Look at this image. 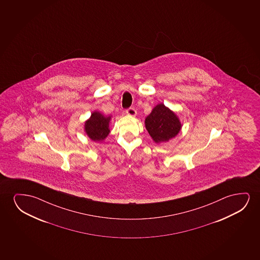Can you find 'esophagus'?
<instances>
[{
    "mask_svg": "<svg viewBox=\"0 0 260 260\" xmlns=\"http://www.w3.org/2000/svg\"><path fill=\"white\" fill-rule=\"evenodd\" d=\"M126 114H128V115H131V116H135L136 114H137V112H136L135 108L129 107L128 109H126Z\"/></svg>",
    "mask_w": 260,
    "mask_h": 260,
    "instance_id": "esophagus-1",
    "label": "esophagus"
}]
</instances>
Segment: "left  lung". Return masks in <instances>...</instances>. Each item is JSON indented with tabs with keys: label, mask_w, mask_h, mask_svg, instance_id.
Wrapping results in <instances>:
<instances>
[{
	"label": "left lung",
	"mask_w": 260,
	"mask_h": 260,
	"mask_svg": "<svg viewBox=\"0 0 260 260\" xmlns=\"http://www.w3.org/2000/svg\"><path fill=\"white\" fill-rule=\"evenodd\" d=\"M146 128L154 142H166L178 135L181 123L172 111L159 104L146 118Z\"/></svg>",
	"instance_id": "obj_1"
}]
</instances>
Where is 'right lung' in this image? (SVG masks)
<instances>
[{
  "instance_id": "1",
  "label": "right lung",
  "mask_w": 260,
  "mask_h": 260,
  "mask_svg": "<svg viewBox=\"0 0 260 260\" xmlns=\"http://www.w3.org/2000/svg\"><path fill=\"white\" fill-rule=\"evenodd\" d=\"M109 117H105L104 115L94 112L91 114V117L85 122V132L87 135L94 141H102L109 134Z\"/></svg>"
}]
</instances>
